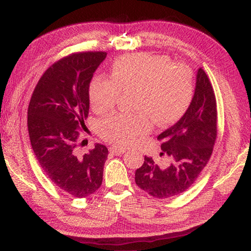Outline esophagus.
Listing matches in <instances>:
<instances>
[{"mask_svg":"<svg viewBox=\"0 0 251 251\" xmlns=\"http://www.w3.org/2000/svg\"><path fill=\"white\" fill-rule=\"evenodd\" d=\"M109 151L112 152V154L116 155V156H120V155H123L124 152L126 151L124 148H117V147H110L109 148Z\"/></svg>","mask_w":251,"mask_h":251,"instance_id":"obj_1","label":"esophagus"}]
</instances>
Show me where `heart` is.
Returning a JSON list of instances; mask_svg holds the SVG:
<instances>
[{
    "instance_id": "obj_1",
    "label": "heart",
    "mask_w": 251,
    "mask_h": 251,
    "mask_svg": "<svg viewBox=\"0 0 251 251\" xmlns=\"http://www.w3.org/2000/svg\"><path fill=\"white\" fill-rule=\"evenodd\" d=\"M120 93L131 96L136 114H117L100 123L106 142L120 147L133 144L157 126L180 120L194 97V75L188 66L173 64L165 55L129 54L112 65L110 78L95 77L90 86L92 108L103 114L115 106Z\"/></svg>"
}]
</instances>
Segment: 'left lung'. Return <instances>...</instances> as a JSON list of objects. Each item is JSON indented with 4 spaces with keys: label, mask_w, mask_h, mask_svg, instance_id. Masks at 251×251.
Wrapping results in <instances>:
<instances>
[{
    "label": "left lung",
    "mask_w": 251,
    "mask_h": 251,
    "mask_svg": "<svg viewBox=\"0 0 251 251\" xmlns=\"http://www.w3.org/2000/svg\"><path fill=\"white\" fill-rule=\"evenodd\" d=\"M217 137V106L211 83L201 67L196 75V87L187 112L175 125L158 135L160 156L166 160L158 165L145 156L143 166L135 173L139 188L159 199L186 192L210 159Z\"/></svg>",
    "instance_id": "8db88e82"
}]
</instances>
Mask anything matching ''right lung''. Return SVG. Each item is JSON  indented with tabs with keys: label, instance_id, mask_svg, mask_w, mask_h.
<instances>
[{
	"label": "right lung",
	"instance_id": "1",
	"mask_svg": "<svg viewBox=\"0 0 251 251\" xmlns=\"http://www.w3.org/2000/svg\"><path fill=\"white\" fill-rule=\"evenodd\" d=\"M105 52L69 55L49 67L35 86L27 110L29 141L46 175L77 198L94 194L103 180L106 146L77 154V139L90 109V83Z\"/></svg>",
	"mask_w": 251,
	"mask_h": 251
}]
</instances>
